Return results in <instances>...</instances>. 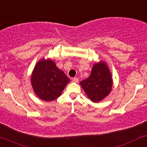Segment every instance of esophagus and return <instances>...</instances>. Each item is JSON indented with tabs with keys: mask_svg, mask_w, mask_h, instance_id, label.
I'll use <instances>...</instances> for the list:
<instances>
[{
	"mask_svg": "<svg viewBox=\"0 0 147 147\" xmlns=\"http://www.w3.org/2000/svg\"><path fill=\"white\" fill-rule=\"evenodd\" d=\"M72 82H75V83H78L79 79L77 78V77H74V78L72 79Z\"/></svg>",
	"mask_w": 147,
	"mask_h": 147,
	"instance_id": "esophagus-1",
	"label": "esophagus"
}]
</instances>
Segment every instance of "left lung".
<instances>
[{"label":"left lung","mask_w":147,"mask_h":147,"mask_svg":"<svg viewBox=\"0 0 147 147\" xmlns=\"http://www.w3.org/2000/svg\"><path fill=\"white\" fill-rule=\"evenodd\" d=\"M87 97L94 102H100L107 97L112 87V74L104 61L96 63L93 66L88 78L80 82Z\"/></svg>","instance_id":"8db88e82"}]
</instances>
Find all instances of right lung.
<instances>
[{
    "label": "right lung",
    "instance_id": "right-lung-1",
    "mask_svg": "<svg viewBox=\"0 0 147 147\" xmlns=\"http://www.w3.org/2000/svg\"><path fill=\"white\" fill-rule=\"evenodd\" d=\"M30 80L35 94L45 101H52L59 98L70 81L49 59H43L37 63Z\"/></svg>",
    "mask_w": 147,
    "mask_h": 147
}]
</instances>
